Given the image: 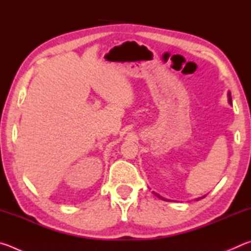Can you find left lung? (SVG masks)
<instances>
[{
    "label": "left lung",
    "mask_w": 251,
    "mask_h": 251,
    "mask_svg": "<svg viewBox=\"0 0 251 251\" xmlns=\"http://www.w3.org/2000/svg\"><path fill=\"white\" fill-rule=\"evenodd\" d=\"M228 101H229V104H231V95H230V92H228ZM205 197V196H203ZM199 199V198H198ZM197 199V201H198Z\"/></svg>",
    "instance_id": "8db88e82"
}]
</instances>
